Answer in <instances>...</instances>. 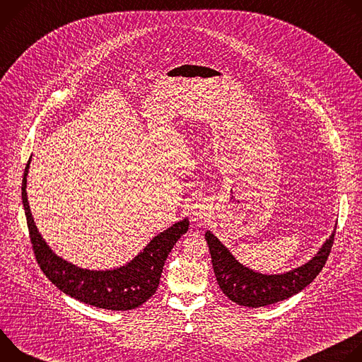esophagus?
I'll list each match as a JSON object with an SVG mask.
<instances>
[{"label": "esophagus", "mask_w": 362, "mask_h": 362, "mask_svg": "<svg viewBox=\"0 0 362 362\" xmlns=\"http://www.w3.org/2000/svg\"><path fill=\"white\" fill-rule=\"evenodd\" d=\"M212 214V206L209 202L199 200L193 204L192 208V221L193 222H203L208 219Z\"/></svg>", "instance_id": "1"}]
</instances>
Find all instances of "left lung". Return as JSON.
Instances as JSON below:
<instances>
[{
    "instance_id": "8db88e82",
    "label": "left lung",
    "mask_w": 362,
    "mask_h": 362,
    "mask_svg": "<svg viewBox=\"0 0 362 362\" xmlns=\"http://www.w3.org/2000/svg\"><path fill=\"white\" fill-rule=\"evenodd\" d=\"M335 229L311 261L278 275H265L243 267L211 230L204 233V238L222 292L238 305L259 308L293 296L317 278L329 256Z\"/></svg>"
}]
</instances>
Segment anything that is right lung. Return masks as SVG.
<instances>
[{
    "instance_id": "obj_1",
    "label": "right lung",
    "mask_w": 362,
    "mask_h": 362,
    "mask_svg": "<svg viewBox=\"0 0 362 362\" xmlns=\"http://www.w3.org/2000/svg\"><path fill=\"white\" fill-rule=\"evenodd\" d=\"M30 163L31 159L24 170L21 197L33 250L44 275L71 298L109 311H129L150 299L159 286L170 250L189 229V221H179L154 236L143 252L120 268L106 271L83 269L57 256L38 232L25 190Z\"/></svg>"
}]
</instances>
